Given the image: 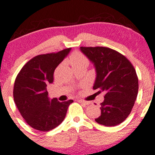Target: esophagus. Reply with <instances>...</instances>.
<instances>
[{
  "instance_id": "obj_1",
  "label": "esophagus",
  "mask_w": 155,
  "mask_h": 155,
  "mask_svg": "<svg viewBox=\"0 0 155 155\" xmlns=\"http://www.w3.org/2000/svg\"><path fill=\"white\" fill-rule=\"evenodd\" d=\"M77 101L79 103H80V104H85V105L90 104V103L88 102V101H84V100H81V99H78Z\"/></svg>"
}]
</instances>
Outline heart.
I'll return each mask as SVG.
<instances>
[{
  "label": "heart",
  "mask_w": 155,
  "mask_h": 155,
  "mask_svg": "<svg viewBox=\"0 0 155 155\" xmlns=\"http://www.w3.org/2000/svg\"><path fill=\"white\" fill-rule=\"evenodd\" d=\"M69 62L72 67L77 66V65H87L89 64V60L82 53L79 51H75L70 56Z\"/></svg>",
  "instance_id": "b5f03b06"
}]
</instances>
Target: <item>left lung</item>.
I'll use <instances>...</instances> for the list:
<instances>
[{"mask_svg": "<svg viewBox=\"0 0 155 155\" xmlns=\"http://www.w3.org/2000/svg\"><path fill=\"white\" fill-rule=\"evenodd\" d=\"M93 63L96 79L93 89L104 92L98 124L111 127L122 123L130 114L138 91V79L130 62L118 51L108 47H80Z\"/></svg>", "mask_w": 155, "mask_h": 155, "instance_id": "1", "label": "left lung"}]
</instances>
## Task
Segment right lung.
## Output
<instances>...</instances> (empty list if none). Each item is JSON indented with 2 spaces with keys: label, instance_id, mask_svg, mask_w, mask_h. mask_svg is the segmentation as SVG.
Wrapping results in <instances>:
<instances>
[{
  "label": "right lung",
  "instance_id": "add662e5",
  "mask_svg": "<svg viewBox=\"0 0 155 155\" xmlns=\"http://www.w3.org/2000/svg\"><path fill=\"white\" fill-rule=\"evenodd\" d=\"M71 48L58 52L39 54L27 63L17 76L14 86L15 103L31 127L47 132L61 124L66 115L69 100L60 102L48 97L47 84L54 81V71L70 52Z\"/></svg>",
  "mask_w": 155,
  "mask_h": 155
}]
</instances>
